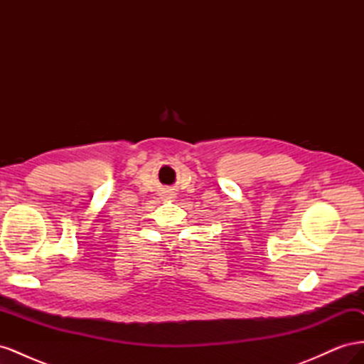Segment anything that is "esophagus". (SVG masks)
<instances>
[{
  "label": "esophagus",
  "mask_w": 364,
  "mask_h": 364,
  "mask_svg": "<svg viewBox=\"0 0 364 364\" xmlns=\"http://www.w3.org/2000/svg\"><path fill=\"white\" fill-rule=\"evenodd\" d=\"M161 196H162L164 200H173L176 197V193H174L173 188H165V190H162Z\"/></svg>",
  "instance_id": "obj_1"
}]
</instances>
